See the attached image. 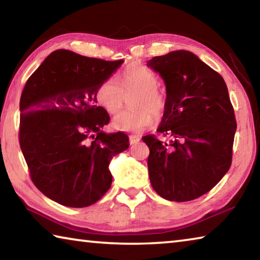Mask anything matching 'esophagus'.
I'll return each instance as SVG.
<instances>
[{"instance_id":"34e87169","label":"esophagus","mask_w":260,"mask_h":260,"mask_svg":"<svg viewBox=\"0 0 260 260\" xmlns=\"http://www.w3.org/2000/svg\"><path fill=\"white\" fill-rule=\"evenodd\" d=\"M140 141V136L138 135H129V143L131 144H135Z\"/></svg>"}]
</instances>
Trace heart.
I'll use <instances>...</instances> for the list:
<instances>
[{
	"label": "heart",
	"mask_w": 260,
	"mask_h": 260,
	"mask_svg": "<svg viewBox=\"0 0 260 260\" xmlns=\"http://www.w3.org/2000/svg\"><path fill=\"white\" fill-rule=\"evenodd\" d=\"M157 74L146 65L132 64L120 73L118 81L113 78L104 80L96 89V101L110 114L122 108L125 94L136 91L132 107L113 118L117 129L142 132L155 122L166 108V96L158 88Z\"/></svg>",
	"instance_id": "obj_1"
}]
</instances>
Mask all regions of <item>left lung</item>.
<instances>
[{
    "mask_svg": "<svg viewBox=\"0 0 260 260\" xmlns=\"http://www.w3.org/2000/svg\"><path fill=\"white\" fill-rule=\"evenodd\" d=\"M166 85V108L149 147L152 188L167 201L188 202L209 192L232 165L234 109L222 77L192 52L177 50L147 63Z\"/></svg>",
    "mask_w": 260,
    "mask_h": 260,
    "instance_id": "obj_1",
    "label": "left lung"
}]
</instances>
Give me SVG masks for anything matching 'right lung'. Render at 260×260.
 <instances>
[{"label": "right lung", "instance_id": "add662e5", "mask_svg": "<svg viewBox=\"0 0 260 260\" xmlns=\"http://www.w3.org/2000/svg\"><path fill=\"white\" fill-rule=\"evenodd\" d=\"M122 63L58 49L26 82L20 149L35 187L57 203L86 208L111 187L110 160L129 147V139L124 132H102L110 116L96 105L95 94Z\"/></svg>", "mask_w": 260, "mask_h": 260}]
</instances>
